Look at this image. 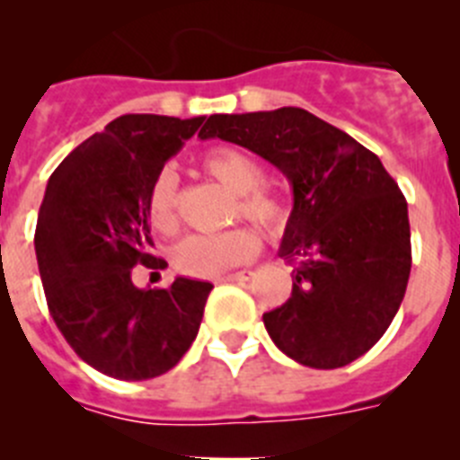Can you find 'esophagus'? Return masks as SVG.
I'll use <instances>...</instances> for the list:
<instances>
[{
	"instance_id": "esophagus-1",
	"label": "esophagus",
	"mask_w": 460,
	"mask_h": 460,
	"mask_svg": "<svg viewBox=\"0 0 460 460\" xmlns=\"http://www.w3.org/2000/svg\"><path fill=\"white\" fill-rule=\"evenodd\" d=\"M253 276V271L243 270V271H234V274H226V276H218L217 283H233V280H249Z\"/></svg>"
}]
</instances>
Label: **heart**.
<instances>
[{"mask_svg": "<svg viewBox=\"0 0 460 460\" xmlns=\"http://www.w3.org/2000/svg\"><path fill=\"white\" fill-rule=\"evenodd\" d=\"M202 168L209 177L237 195V211L260 226L276 230L286 223L288 209L279 195L262 189V165L251 154L233 147L211 149L202 156ZM147 214L158 233L172 234L180 226L177 217V180L172 170H161L152 181ZM260 251V237L253 227H233L218 234H190L172 251V262L181 274L211 279L233 267L249 262Z\"/></svg>", "mask_w": 460, "mask_h": 460, "instance_id": "1", "label": "heart"}]
</instances>
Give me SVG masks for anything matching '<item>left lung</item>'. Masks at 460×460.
<instances>
[{"instance_id": "obj_1", "label": "left lung", "mask_w": 460, "mask_h": 460, "mask_svg": "<svg viewBox=\"0 0 460 460\" xmlns=\"http://www.w3.org/2000/svg\"><path fill=\"white\" fill-rule=\"evenodd\" d=\"M198 137L246 147L292 186L279 249L296 260L292 295L262 315L276 348L311 368H341L371 350L412 267L408 202L380 158L302 108L211 115Z\"/></svg>"}]
</instances>
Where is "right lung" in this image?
<instances>
[{"label": "right lung", "instance_id": "right-lung-1", "mask_svg": "<svg viewBox=\"0 0 460 460\" xmlns=\"http://www.w3.org/2000/svg\"><path fill=\"white\" fill-rule=\"evenodd\" d=\"M202 121L121 115L48 180L34 237L48 308L75 355L103 376H164L198 336L211 283L177 276L149 290L133 286L131 271L168 267L149 253V189Z\"/></svg>", "mask_w": 460, "mask_h": 460}]
</instances>
